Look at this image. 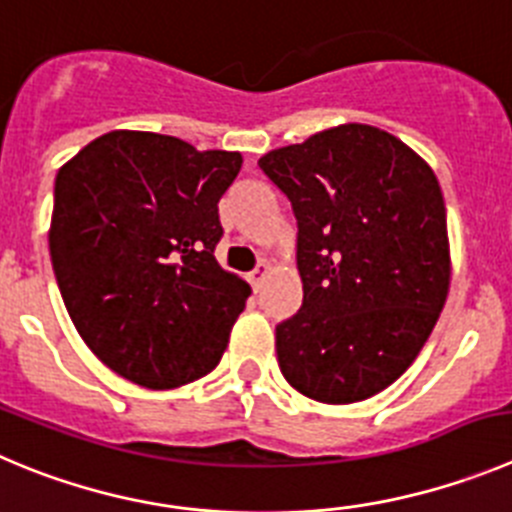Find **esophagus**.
<instances>
[{
    "label": "esophagus",
    "mask_w": 512,
    "mask_h": 512,
    "mask_svg": "<svg viewBox=\"0 0 512 512\" xmlns=\"http://www.w3.org/2000/svg\"><path fill=\"white\" fill-rule=\"evenodd\" d=\"M267 272H270V265H267V262H260V265H257L250 275H247V280H250L252 288L260 290V285L265 283V278H267Z\"/></svg>",
    "instance_id": "obj_1"
}]
</instances>
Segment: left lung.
<instances>
[{
	"label": "left lung",
	"mask_w": 512,
	"mask_h": 512,
	"mask_svg": "<svg viewBox=\"0 0 512 512\" xmlns=\"http://www.w3.org/2000/svg\"><path fill=\"white\" fill-rule=\"evenodd\" d=\"M257 164L298 219L303 305L275 328L280 371L323 404L379 394L419 356L450 290L437 176L366 123L328 128Z\"/></svg>",
	"instance_id": "left-lung-1"
}]
</instances>
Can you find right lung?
Masks as SVG:
<instances>
[{"label": "right lung", "mask_w": 512, "mask_h": 512, "mask_svg": "<svg viewBox=\"0 0 512 512\" xmlns=\"http://www.w3.org/2000/svg\"><path fill=\"white\" fill-rule=\"evenodd\" d=\"M237 151L111 131L57 171L50 257L65 308L108 369L146 389L207 376L250 285L214 260Z\"/></svg>", "instance_id": "1"}]
</instances>
